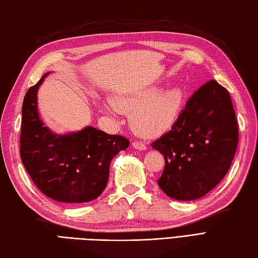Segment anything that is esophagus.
<instances>
[{
  "label": "esophagus",
  "mask_w": 258,
  "mask_h": 258,
  "mask_svg": "<svg viewBox=\"0 0 258 258\" xmlns=\"http://www.w3.org/2000/svg\"><path fill=\"white\" fill-rule=\"evenodd\" d=\"M133 147L138 149V150H146L147 149V144L140 141V140H136L133 142Z\"/></svg>",
  "instance_id": "obj_1"
}]
</instances>
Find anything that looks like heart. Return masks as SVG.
<instances>
[{"mask_svg": "<svg viewBox=\"0 0 258 258\" xmlns=\"http://www.w3.org/2000/svg\"><path fill=\"white\" fill-rule=\"evenodd\" d=\"M155 89L142 90L115 96L109 105L131 114V124L138 134L154 137L168 129L176 119L183 104L184 94L179 87H173L156 94Z\"/></svg>", "mask_w": 258, "mask_h": 258, "instance_id": "obj_1", "label": "heart"}]
</instances>
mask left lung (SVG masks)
Returning a JSON list of instances; mask_svg holds the SVG:
<instances>
[{"label": "left lung", "mask_w": 258, "mask_h": 258, "mask_svg": "<svg viewBox=\"0 0 258 258\" xmlns=\"http://www.w3.org/2000/svg\"><path fill=\"white\" fill-rule=\"evenodd\" d=\"M237 143L230 93L211 80L187 100L172 129L151 143L165 160L160 188L178 200L205 196L228 173Z\"/></svg>", "instance_id": "1"}]
</instances>
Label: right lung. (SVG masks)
Wrapping results in <instances>:
<instances>
[{
	"label": "right lung",
	"mask_w": 258,
	"mask_h": 258,
	"mask_svg": "<svg viewBox=\"0 0 258 258\" xmlns=\"http://www.w3.org/2000/svg\"><path fill=\"white\" fill-rule=\"evenodd\" d=\"M45 77L29 87L24 97L22 162L37 188L49 198L68 205L91 202L108 183L112 158L130 142L120 135L93 127L64 136L52 134L37 111V90Z\"/></svg>",
	"instance_id": "obj_1"
}]
</instances>
